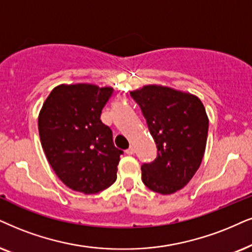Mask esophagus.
Masks as SVG:
<instances>
[{
    "label": "esophagus",
    "mask_w": 252,
    "mask_h": 252,
    "mask_svg": "<svg viewBox=\"0 0 252 252\" xmlns=\"http://www.w3.org/2000/svg\"><path fill=\"white\" fill-rule=\"evenodd\" d=\"M135 152H136V150H135V146H133V145H131L128 150H126V155H133Z\"/></svg>",
    "instance_id": "1"
}]
</instances>
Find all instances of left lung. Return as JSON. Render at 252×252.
Returning <instances> with one entry per match:
<instances>
[{"mask_svg": "<svg viewBox=\"0 0 252 252\" xmlns=\"http://www.w3.org/2000/svg\"><path fill=\"white\" fill-rule=\"evenodd\" d=\"M139 104L158 149L151 164L142 165V180L156 193L170 195L184 189L201 165L208 116L199 97L163 85L130 92Z\"/></svg>", "mask_w": 252, "mask_h": 252, "instance_id": "1", "label": "left lung"}]
</instances>
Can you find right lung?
I'll use <instances>...</instances> for the list:
<instances>
[{
  "instance_id": "add662e5",
  "label": "right lung",
  "mask_w": 252,
  "mask_h": 252,
  "mask_svg": "<svg viewBox=\"0 0 252 252\" xmlns=\"http://www.w3.org/2000/svg\"><path fill=\"white\" fill-rule=\"evenodd\" d=\"M113 93L93 84H62L52 89L38 115V131L51 167L66 186L94 194L117 178L122 151L100 120Z\"/></svg>"
}]
</instances>
